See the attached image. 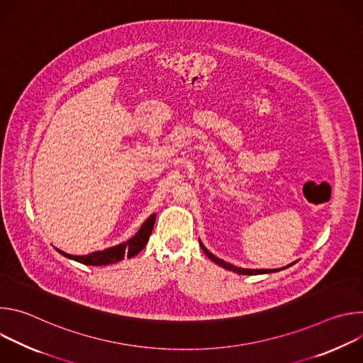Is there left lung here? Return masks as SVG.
I'll list each match as a JSON object with an SVG mask.
<instances>
[{"label": "left lung", "mask_w": 363, "mask_h": 363, "mask_svg": "<svg viewBox=\"0 0 363 363\" xmlns=\"http://www.w3.org/2000/svg\"><path fill=\"white\" fill-rule=\"evenodd\" d=\"M199 245H201L202 251L206 254V257H208L210 260H213L216 264H218V266H221V267H224V269H227V270H230V272L238 273V274L257 276V274H266V273H274V272H279L277 269H276V270H264V269H262V270H255V269H241V267H235V266H233V264H230V263H225L224 260H221V258L216 257L213 252H210L208 250H206V248L202 245V242H201V241H199ZM287 267H290V266H287ZM281 270H283V269H281Z\"/></svg>", "instance_id": "8db88e82"}]
</instances>
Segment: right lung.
<instances>
[{
    "instance_id": "add662e5",
    "label": "right lung",
    "mask_w": 363,
    "mask_h": 363,
    "mask_svg": "<svg viewBox=\"0 0 363 363\" xmlns=\"http://www.w3.org/2000/svg\"><path fill=\"white\" fill-rule=\"evenodd\" d=\"M155 218H157V216L152 214L143 224L142 227L139 228V231L132 237L129 238L128 241L122 242V244H118L115 247H111V248H106L103 251H94V252H90L87 255H72V254H67L62 250H57L62 255L70 258V260H74L77 263H82V264H86V266H106V264H113V263H118L121 260H123L125 257L130 258L133 255H136L139 251L143 250V247L146 245L150 234H152V230H153V224H155Z\"/></svg>"
}]
</instances>
